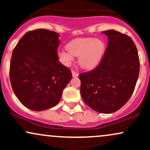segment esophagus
I'll use <instances>...</instances> for the list:
<instances>
[{
  "instance_id": "34e87169",
  "label": "esophagus",
  "mask_w": 150,
  "mask_h": 150,
  "mask_svg": "<svg viewBox=\"0 0 150 150\" xmlns=\"http://www.w3.org/2000/svg\"><path fill=\"white\" fill-rule=\"evenodd\" d=\"M71 74H72V76L73 77H77L79 76V74L76 71H74V70H72Z\"/></svg>"
}]
</instances>
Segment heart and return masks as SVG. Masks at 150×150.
Instances as JSON below:
<instances>
[{
    "label": "heart",
    "instance_id": "obj_1",
    "mask_svg": "<svg viewBox=\"0 0 150 150\" xmlns=\"http://www.w3.org/2000/svg\"><path fill=\"white\" fill-rule=\"evenodd\" d=\"M105 52V44L101 39L79 38L72 40L62 50L58 52L63 64H71L74 56L79 57V64L82 68L91 69L98 66Z\"/></svg>",
    "mask_w": 150,
    "mask_h": 150
}]
</instances>
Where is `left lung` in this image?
<instances>
[{
	"mask_svg": "<svg viewBox=\"0 0 150 150\" xmlns=\"http://www.w3.org/2000/svg\"><path fill=\"white\" fill-rule=\"evenodd\" d=\"M108 44L98 66L80 74L81 95L88 106L103 114L121 109L134 91L140 59L134 42L115 30L103 31Z\"/></svg>",
	"mask_w": 150,
	"mask_h": 150,
	"instance_id": "left-lung-1",
	"label": "left lung"
}]
</instances>
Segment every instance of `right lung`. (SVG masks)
<instances>
[{
  "label": "right lung",
  "mask_w": 150,
  "mask_h": 150,
  "mask_svg": "<svg viewBox=\"0 0 150 150\" xmlns=\"http://www.w3.org/2000/svg\"><path fill=\"white\" fill-rule=\"evenodd\" d=\"M59 36L43 29L30 31L12 51L10 83L16 97L29 110L55 106L72 78L71 70L59 62Z\"/></svg>",
  "instance_id": "right-lung-1"
}]
</instances>
